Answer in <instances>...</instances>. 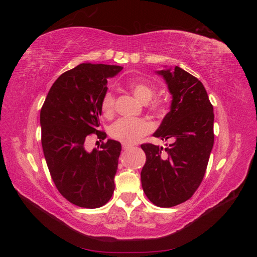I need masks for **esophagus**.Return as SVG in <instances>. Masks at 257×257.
<instances>
[{"label":"esophagus","mask_w":257,"mask_h":257,"mask_svg":"<svg viewBox=\"0 0 257 257\" xmlns=\"http://www.w3.org/2000/svg\"><path fill=\"white\" fill-rule=\"evenodd\" d=\"M122 148L123 150H130L133 148V145H130V144H122Z\"/></svg>","instance_id":"1"}]
</instances>
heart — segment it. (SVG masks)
<instances>
[{
    "mask_svg": "<svg viewBox=\"0 0 257 257\" xmlns=\"http://www.w3.org/2000/svg\"><path fill=\"white\" fill-rule=\"evenodd\" d=\"M127 87L133 93L135 97H137L141 102L148 103L155 95V87L153 84L132 79L128 80ZM115 98L113 93L108 91L100 100V109H102L104 115L110 116L114 111ZM150 108L155 112H162L164 110V105L159 99H154L150 104ZM153 130L152 123L145 119H125L122 118L115 121L109 128V135L115 141L121 142L123 144H133L147 135Z\"/></svg>",
    "mask_w": 257,
    "mask_h": 257,
    "instance_id": "b5f03b06",
    "label": "heart"
}]
</instances>
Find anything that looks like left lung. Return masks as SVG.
<instances>
[{
    "label": "left lung",
    "mask_w": 257,
    "mask_h": 257,
    "mask_svg": "<svg viewBox=\"0 0 257 257\" xmlns=\"http://www.w3.org/2000/svg\"><path fill=\"white\" fill-rule=\"evenodd\" d=\"M157 74L166 81L173 100L153 136L172 144L165 150L142 145L146 164L141 177L151 203L169 208L190 199L203 181L214 142V114L207 91L196 77L179 66Z\"/></svg>",
    "instance_id": "obj_1"
}]
</instances>
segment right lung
<instances>
[{
  "label": "right lung",
  "instance_id": "1",
  "mask_svg": "<svg viewBox=\"0 0 257 257\" xmlns=\"http://www.w3.org/2000/svg\"><path fill=\"white\" fill-rule=\"evenodd\" d=\"M122 68L79 64L54 81L42 107V146L49 173L61 195L78 207H102L114 191L121 144L108 139L100 150L88 152L84 142L93 133L106 138L98 131L100 100L107 79Z\"/></svg>",
  "mask_w": 257,
  "mask_h": 257
}]
</instances>
